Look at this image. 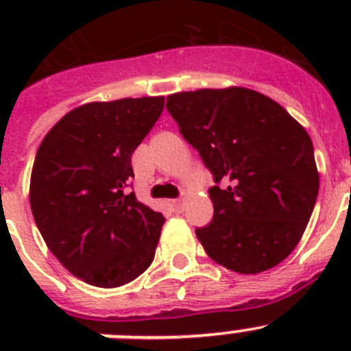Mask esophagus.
<instances>
[{
  "mask_svg": "<svg viewBox=\"0 0 351 351\" xmlns=\"http://www.w3.org/2000/svg\"><path fill=\"white\" fill-rule=\"evenodd\" d=\"M170 206H172L173 209H179V207H181V198H173V200H170Z\"/></svg>",
  "mask_w": 351,
  "mask_h": 351,
  "instance_id": "1",
  "label": "esophagus"
}]
</instances>
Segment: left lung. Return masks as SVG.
Instances as JSON below:
<instances>
[{
	"instance_id": "1",
	"label": "left lung",
	"mask_w": 351,
	"mask_h": 351,
	"mask_svg": "<svg viewBox=\"0 0 351 351\" xmlns=\"http://www.w3.org/2000/svg\"><path fill=\"white\" fill-rule=\"evenodd\" d=\"M167 110L213 173V221L195 230L207 255L239 274L283 262L318 197L308 132L280 104L246 88L176 93Z\"/></svg>"
}]
</instances>
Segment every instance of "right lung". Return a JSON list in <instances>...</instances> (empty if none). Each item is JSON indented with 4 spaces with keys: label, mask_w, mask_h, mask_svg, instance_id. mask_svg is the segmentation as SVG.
<instances>
[{
    "label": "right lung",
    "mask_w": 351,
    "mask_h": 351,
    "mask_svg": "<svg viewBox=\"0 0 351 351\" xmlns=\"http://www.w3.org/2000/svg\"><path fill=\"white\" fill-rule=\"evenodd\" d=\"M163 96L93 101L45 135L31 172V213L52 255L100 288L151 265L165 218L125 193L132 154L163 112Z\"/></svg>",
    "instance_id": "right-lung-1"
}]
</instances>
